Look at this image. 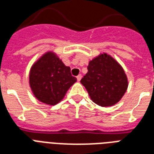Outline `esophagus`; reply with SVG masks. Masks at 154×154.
Listing matches in <instances>:
<instances>
[{
    "mask_svg": "<svg viewBox=\"0 0 154 154\" xmlns=\"http://www.w3.org/2000/svg\"><path fill=\"white\" fill-rule=\"evenodd\" d=\"M82 74H79L78 75V76H77V81H78V82H80V81H81V79H82Z\"/></svg>",
    "mask_w": 154,
    "mask_h": 154,
    "instance_id": "obj_1",
    "label": "esophagus"
}]
</instances>
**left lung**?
Here are the masks:
<instances>
[{"label":"left lung","mask_w":154,"mask_h":154,"mask_svg":"<svg viewBox=\"0 0 154 154\" xmlns=\"http://www.w3.org/2000/svg\"><path fill=\"white\" fill-rule=\"evenodd\" d=\"M87 69L81 83L94 103L110 106L121 99L128 88V79L123 68L111 56L102 54L90 61Z\"/></svg>","instance_id":"obj_1"}]
</instances>
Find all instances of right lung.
I'll return each instance as SVG.
<instances>
[{"label": "right lung", "instance_id": "obj_1", "mask_svg": "<svg viewBox=\"0 0 154 154\" xmlns=\"http://www.w3.org/2000/svg\"><path fill=\"white\" fill-rule=\"evenodd\" d=\"M77 82L71 69L51 52L43 55L31 68L30 85L37 99L55 105L63 99L69 87Z\"/></svg>", "mask_w": 154, "mask_h": 154}]
</instances>
